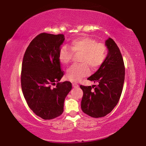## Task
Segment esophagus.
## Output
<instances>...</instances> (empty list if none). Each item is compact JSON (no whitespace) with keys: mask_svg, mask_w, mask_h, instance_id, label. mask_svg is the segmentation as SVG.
<instances>
[{"mask_svg":"<svg viewBox=\"0 0 146 146\" xmlns=\"http://www.w3.org/2000/svg\"><path fill=\"white\" fill-rule=\"evenodd\" d=\"M72 85H73V88H78V84H77L76 83H73L72 84Z\"/></svg>","mask_w":146,"mask_h":146,"instance_id":"esophagus-1","label":"esophagus"}]
</instances>
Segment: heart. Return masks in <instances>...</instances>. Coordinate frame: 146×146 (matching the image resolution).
I'll return each mask as SVG.
<instances>
[{
  "label": "heart",
  "instance_id": "b5f03b06",
  "mask_svg": "<svg viewBox=\"0 0 146 146\" xmlns=\"http://www.w3.org/2000/svg\"><path fill=\"white\" fill-rule=\"evenodd\" d=\"M70 48L63 45L58 53L59 59L62 64H68L72 60L74 53H82L80 61L69 68L66 77L72 82H78L90 73V67L93 69L99 68L106 61L108 55V48L104 44L97 42L90 37H80L74 39L71 42Z\"/></svg>",
  "mask_w": 146,
  "mask_h": 146
}]
</instances>
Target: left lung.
<instances>
[{
  "label": "left lung",
  "instance_id": "1",
  "mask_svg": "<svg viewBox=\"0 0 146 146\" xmlns=\"http://www.w3.org/2000/svg\"><path fill=\"white\" fill-rule=\"evenodd\" d=\"M108 53L106 61L88 79L98 85L84 86L81 101L82 111L93 118L105 117L114 109L122 94L125 78V66L122 54L112 38L106 41Z\"/></svg>",
  "mask_w": 146,
  "mask_h": 146
}]
</instances>
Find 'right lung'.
<instances>
[{"mask_svg":"<svg viewBox=\"0 0 146 146\" xmlns=\"http://www.w3.org/2000/svg\"><path fill=\"white\" fill-rule=\"evenodd\" d=\"M64 39L62 34H39L29 44L23 57L21 87L24 97L35 114L44 120L62 114L64 100L72 88L70 82H59L64 71L58 53Z\"/></svg>","mask_w":146,"mask_h":146,"instance_id":"1","label":"right lung"}]
</instances>
